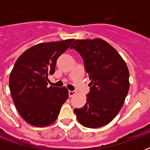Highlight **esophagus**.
Here are the masks:
<instances>
[{"label": "esophagus", "instance_id": "1", "mask_svg": "<svg viewBox=\"0 0 150 150\" xmlns=\"http://www.w3.org/2000/svg\"><path fill=\"white\" fill-rule=\"evenodd\" d=\"M75 94V91H71V90H69V91H68V95H69V97H71V96H74Z\"/></svg>", "mask_w": 150, "mask_h": 150}]
</instances>
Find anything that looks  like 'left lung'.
Wrapping results in <instances>:
<instances>
[{
    "mask_svg": "<svg viewBox=\"0 0 150 150\" xmlns=\"http://www.w3.org/2000/svg\"><path fill=\"white\" fill-rule=\"evenodd\" d=\"M75 49L84 61L91 82L86 103L74 110L79 123L96 128L109 124L123 106L129 89V72L122 57L101 39L76 40Z\"/></svg>",
    "mask_w": 150,
    "mask_h": 150,
    "instance_id": "1",
    "label": "left lung"
}]
</instances>
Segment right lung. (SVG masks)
Instances as JSON below:
<instances>
[{
	"mask_svg": "<svg viewBox=\"0 0 150 150\" xmlns=\"http://www.w3.org/2000/svg\"><path fill=\"white\" fill-rule=\"evenodd\" d=\"M74 40L40 43L17 59L10 74L9 88L15 107L27 123L36 127L51 125L68 98L66 87L47 86L48 75L57 60Z\"/></svg>",
	"mask_w": 150,
	"mask_h": 150,
	"instance_id": "right-lung-1",
	"label": "right lung"
}]
</instances>
